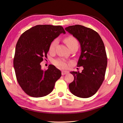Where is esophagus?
<instances>
[{
  "label": "esophagus",
  "instance_id": "1",
  "mask_svg": "<svg viewBox=\"0 0 123 123\" xmlns=\"http://www.w3.org/2000/svg\"><path fill=\"white\" fill-rule=\"evenodd\" d=\"M68 74V72L67 71H62V75H65V74Z\"/></svg>",
  "mask_w": 123,
  "mask_h": 123
}]
</instances>
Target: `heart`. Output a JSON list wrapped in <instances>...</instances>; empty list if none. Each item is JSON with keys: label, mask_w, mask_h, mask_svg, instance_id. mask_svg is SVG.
I'll list each match as a JSON object with an SVG mask.
<instances>
[{"label": "heart", "mask_w": 123, "mask_h": 123, "mask_svg": "<svg viewBox=\"0 0 123 123\" xmlns=\"http://www.w3.org/2000/svg\"><path fill=\"white\" fill-rule=\"evenodd\" d=\"M64 42L66 43L67 46H68V48L71 49L74 47H77L78 48L79 46V43L78 41L75 38L74 36H68L64 38ZM57 44V40L56 39L54 40L51 44H50L49 47V52L51 53H53L55 51V48ZM54 64L56 66L60 68H67L68 66V63L66 61H65L63 59H57L54 60L53 61Z\"/></svg>", "instance_id": "heart-1"}]
</instances>
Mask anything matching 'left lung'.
<instances>
[{
  "label": "left lung",
  "instance_id": "1",
  "mask_svg": "<svg viewBox=\"0 0 123 123\" xmlns=\"http://www.w3.org/2000/svg\"><path fill=\"white\" fill-rule=\"evenodd\" d=\"M65 30L79 41L81 53L77 67L83 68L81 72H71L74 80L69 89L78 97L89 98L97 92L105 79L107 64L105 45L99 34L91 28L75 25Z\"/></svg>",
  "mask_w": 123,
  "mask_h": 123
}]
</instances>
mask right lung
Listing matches in <instances>:
<instances>
[{
  "instance_id": "add662e5",
  "label": "right lung",
  "mask_w": 123,
  "mask_h": 123,
  "mask_svg": "<svg viewBox=\"0 0 123 123\" xmlns=\"http://www.w3.org/2000/svg\"><path fill=\"white\" fill-rule=\"evenodd\" d=\"M66 33L61 26L38 25L23 33L16 45L14 67L18 84L33 97L50 93L61 72L52 64L48 70L41 69V62L47 57L49 47L61 33Z\"/></svg>"
}]
</instances>
